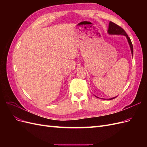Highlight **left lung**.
Returning a JSON list of instances; mask_svg holds the SVG:
<instances>
[{"label": "left lung", "mask_w": 147, "mask_h": 147, "mask_svg": "<svg viewBox=\"0 0 147 147\" xmlns=\"http://www.w3.org/2000/svg\"><path fill=\"white\" fill-rule=\"evenodd\" d=\"M107 32L109 34H111V35H124V36H126L127 38V42L129 43V46H130L132 55L133 56V46H132L131 40L130 38L128 37V35L126 34V32L124 31V30L123 28H121L118 25L113 23V22L110 21L109 25V29H108ZM96 97H97V96H96ZM116 97L109 99L108 100L113 99Z\"/></svg>", "instance_id": "1"}]
</instances>
